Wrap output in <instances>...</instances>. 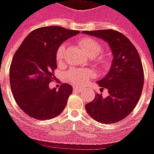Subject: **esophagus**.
<instances>
[{"label": "esophagus", "mask_w": 154, "mask_h": 154, "mask_svg": "<svg viewBox=\"0 0 154 154\" xmlns=\"http://www.w3.org/2000/svg\"><path fill=\"white\" fill-rule=\"evenodd\" d=\"M74 89H75V90H82L83 88H82V87H75Z\"/></svg>", "instance_id": "34e87169"}]
</instances>
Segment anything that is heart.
<instances>
[{"mask_svg": "<svg viewBox=\"0 0 154 154\" xmlns=\"http://www.w3.org/2000/svg\"><path fill=\"white\" fill-rule=\"evenodd\" d=\"M79 43L83 49V51L88 57H94L95 62L100 66L106 68L108 65V57L105 53L101 54L103 46L99 42L93 38H83ZM66 44H61L58 48L56 54V57L58 62L62 61L65 56ZM67 79L72 84L76 85H85L88 79L94 75L91 70L85 69H71L67 73Z\"/></svg>", "mask_w": 154, "mask_h": 154, "instance_id": "obj_1", "label": "heart"}]
</instances>
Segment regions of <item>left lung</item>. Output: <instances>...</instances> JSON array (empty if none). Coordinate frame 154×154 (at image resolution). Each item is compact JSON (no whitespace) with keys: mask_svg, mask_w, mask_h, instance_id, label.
Here are the masks:
<instances>
[{"mask_svg":"<svg viewBox=\"0 0 154 154\" xmlns=\"http://www.w3.org/2000/svg\"><path fill=\"white\" fill-rule=\"evenodd\" d=\"M82 33L103 39L112 54L109 71L97 84L108 90V96L96 94L85 109L97 122L111 124L122 121L133 111L143 86V70L136 48L129 38L112 29L83 31Z\"/></svg>","mask_w":154,"mask_h":154,"instance_id":"8db88e82","label":"left lung"}]
</instances>
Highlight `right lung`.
<instances>
[{"mask_svg": "<svg viewBox=\"0 0 154 154\" xmlns=\"http://www.w3.org/2000/svg\"><path fill=\"white\" fill-rule=\"evenodd\" d=\"M79 33L60 26L42 27L24 38L10 68L11 88L16 103L32 118L48 120L62 112L73 88L63 84L49 88L57 67L56 54L64 41Z\"/></svg>", "mask_w": 154, "mask_h": 154, "instance_id": "right-lung-1", "label": "right lung"}]
</instances>
